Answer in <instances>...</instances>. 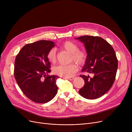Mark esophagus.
I'll use <instances>...</instances> for the list:
<instances>
[{
	"label": "esophagus",
	"instance_id": "1",
	"mask_svg": "<svg viewBox=\"0 0 132 132\" xmlns=\"http://www.w3.org/2000/svg\"><path fill=\"white\" fill-rule=\"evenodd\" d=\"M75 78H76L75 77H70V78H67V79H68V80H74Z\"/></svg>",
	"mask_w": 132,
	"mask_h": 132
}]
</instances>
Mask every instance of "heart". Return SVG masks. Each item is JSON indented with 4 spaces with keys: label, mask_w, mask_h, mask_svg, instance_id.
<instances>
[{
    "label": "heart",
    "mask_w": 132,
    "mask_h": 132,
    "mask_svg": "<svg viewBox=\"0 0 132 132\" xmlns=\"http://www.w3.org/2000/svg\"><path fill=\"white\" fill-rule=\"evenodd\" d=\"M60 48L71 53L70 61H74L79 65H83L86 63L88 58L87 52L84 49H79V46L73 42L65 41L61 44ZM46 57L48 60L52 64L55 63L57 58L55 48H52L48 51ZM78 68L77 64L72 62L68 65H60L55 67L53 69V72L55 74L62 77L70 78L77 72Z\"/></svg>",
    "instance_id": "1"
}]
</instances>
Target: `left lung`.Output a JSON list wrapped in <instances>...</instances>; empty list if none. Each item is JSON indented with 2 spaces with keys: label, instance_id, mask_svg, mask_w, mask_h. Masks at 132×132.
Segmentation results:
<instances>
[{
  "label": "left lung",
  "instance_id": "obj_1",
  "mask_svg": "<svg viewBox=\"0 0 132 132\" xmlns=\"http://www.w3.org/2000/svg\"><path fill=\"white\" fill-rule=\"evenodd\" d=\"M85 44L88 58L82 71L93 74L81 75L85 85L79 93L84 98H98L112 87L118 68V59L112 46L98 36H82L77 38Z\"/></svg>",
  "mask_w": 132,
  "mask_h": 132
}]
</instances>
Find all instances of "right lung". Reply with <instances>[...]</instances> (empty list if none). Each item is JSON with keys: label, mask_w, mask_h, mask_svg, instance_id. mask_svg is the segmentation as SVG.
Wrapping results in <instances>:
<instances>
[{"label": "right lung", "mask_w": 132, "mask_h": 132, "mask_svg": "<svg viewBox=\"0 0 132 132\" xmlns=\"http://www.w3.org/2000/svg\"><path fill=\"white\" fill-rule=\"evenodd\" d=\"M54 44L46 40L27 44L15 58V79L23 93L34 102L46 103L57 94L58 76L47 74L51 67L46 55Z\"/></svg>", "instance_id": "add662e5"}]
</instances>
